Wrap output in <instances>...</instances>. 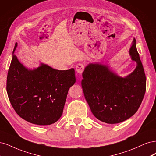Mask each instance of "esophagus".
<instances>
[{"instance_id": "esophagus-1", "label": "esophagus", "mask_w": 156, "mask_h": 156, "mask_svg": "<svg viewBox=\"0 0 156 156\" xmlns=\"http://www.w3.org/2000/svg\"><path fill=\"white\" fill-rule=\"evenodd\" d=\"M84 69H85V66L82 63H78L76 66V71L79 74H82L84 71Z\"/></svg>"}]
</instances>
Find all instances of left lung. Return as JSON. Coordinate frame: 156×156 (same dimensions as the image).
<instances>
[{
	"label": "left lung",
	"mask_w": 156,
	"mask_h": 156,
	"mask_svg": "<svg viewBox=\"0 0 156 156\" xmlns=\"http://www.w3.org/2000/svg\"><path fill=\"white\" fill-rule=\"evenodd\" d=\"M129 55L137 67L122 78L107 65L89 63L82 73V87L94 116L108 124L124 121L137 112L146 91L147 79L134 38Z\"/></svg>",
	"instance_id": "1"
}]
</instances>
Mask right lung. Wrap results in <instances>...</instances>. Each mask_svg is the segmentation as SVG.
<instances>
[{
    "label": "right lung",
    "mask_w": 156,
    "mask_h": 156,
    "mask_svg": "<svg viewBox=\"0 0 156 156\" xmlns=\"http://www.w3.org/2000/svg\"><path fill=\"white\" fill-rule=\"evenodd\" d=\"M6 82L8 96L19 116L37 125H50L59 120L69 88L76 82L74 69L59 71L41 63L27 69L14 54Z\"/></svg>",
    "instance_id": "add662e5"
}]
</instances>
